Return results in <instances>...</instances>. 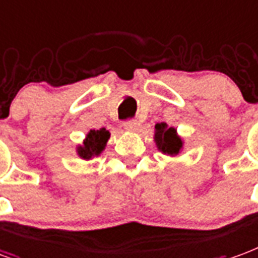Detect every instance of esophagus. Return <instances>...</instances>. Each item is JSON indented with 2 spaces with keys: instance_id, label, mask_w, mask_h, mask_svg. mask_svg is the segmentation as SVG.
I'll return each instance as SVG.
<instances>
[{
  "instance_id": "34e87169",
  "label": "esophagus",
  "mask_w": 258,
  "mask_h": 258,
  "mask_svg": "<svg viewBox=\"0 0 258 258\" xmlns=\"http://www.w3.org/2000/svg\"><path fill=\"white\" fill-rule=\"evenodd\" d=\"M124 128L127 130V131H131V133H134L139 128V123L137 120H128V121H125L124 123Z\"/></svg>"
}]
</instances>
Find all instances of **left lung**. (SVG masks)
Wrapping results in <instances>:
<instances>
[{
	"mask_svg": "<svg viewBox=\"0 0 258 258\" xmlns=\"http://www.w3.org/2000/svg\"><path fill=\"white\" fill-rule=\"evenodd\" d=\"M154 142L161 153L167 156H177L182 152L183 141L177 135L176 130L168 127L167 123H157L154 125Z\"/></svg>",
	"mask_w": 258,
	"mask_h": 258,
	"instance_id": "left-lung-1",
	"label": "left lung"
}]
</instances>
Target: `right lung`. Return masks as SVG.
<instances>
[{
  "label": "right lung",
  "instance_id": "add662e5",
  "mask_svg": "<svg viewBox=\"0 0 258 258\" xmlns=\"http://www.w3.org/2000/svg\"><path fill=\"white\" fill-rule=\"evenodd\" d=\"M110 134L108 130H90V133L86 135L83 145H79L76 148L78 156L83 160H90L95 156H100L106 146Z\"/></svg>",
  "mask_w": 258,
  "mask_h": 258
}]
</instances>
